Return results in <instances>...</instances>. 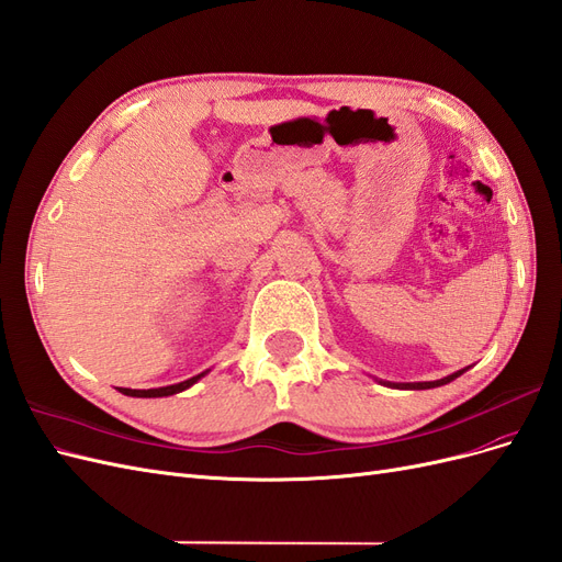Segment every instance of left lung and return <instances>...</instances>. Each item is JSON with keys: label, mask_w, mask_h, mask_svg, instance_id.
<instances>
[{"label": "left lung", "mask_w": 562, "mask_h": 562, "mask_svg": "<svg viewBox=\"0 0 562 562\" xmlns=\"http://www.w3.org/2000/svg\"><path fill=\"white\" fill-rule=\"evenodd\" d=\"M462 372H467V368L452 372V375H448V378H443V380H434V382H382V380H380V384L394 386V389H434V386H443V384L452 382L454 378L462 375Z\"/></svg>", "instance_id": "1"}]
</instances>
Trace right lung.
I'll use <instances>...</instances> for the list:
<instances>
[{
	"label": "right lung",
	"instance_id": "obj_1",
	"mask_svg": "<svg viewBox=\"0 0 562 562\" xmlns=\"http://www.w3.org/2000/svg\"><path fill=\"white\" fill-rule=\"evenodd\" d=\"M209 370L199 372V375L184 380V382H178V384H168V386H159V389H126V386H119V391H122L124 396H135V398H161V396H173V394H180V391L190 389L192 384H196L203 375H206Z\"/></svg>",
	"mask_w": 562,
	"mask_h": 562
}]
</instances>
